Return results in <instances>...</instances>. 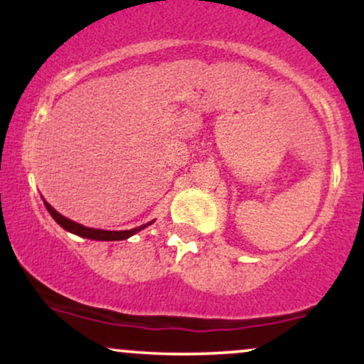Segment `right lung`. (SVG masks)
Here are the masks:
<instances>
[{"instance_id": "add662e5", "label": "right lung", "mask_w": 364, "mask_h": 364, "mask_svg": "<svg viewBox=\"0 0 364 364\" xmlns=\"http://www.w3.org/2000/svg\"><path fill=\"white\" fill-rule=\"evenodd\" d=\"M44 205L48 208L49 214L53 215V219L56 220L58 224L61 225L63 229H66L68 232H73V235L80 236V237H87V240H95V241H121V240H128L129 236L136 235V232L141 231V229H145L147 225H150L154 223V220H150L147 224H141L139 228H133V229H128V231H104V229H94V228H85V225L75 223V220L68 219V217L61 215L60 212H56L54 208L49 205L48 202L44 200Z\"/></svg>"}]
</instances>
